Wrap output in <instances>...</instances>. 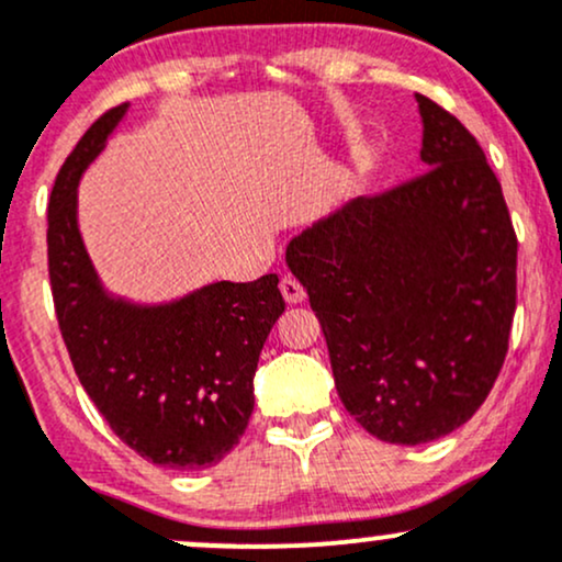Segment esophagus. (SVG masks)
I'll list each match as a JSON object with an SVG mask.
<instances>
[{
	"label": "esophagus",
	"instance_id": "34e87169",
	"mask_svg": "<svg viewBox=\"0 0 562 562\" xmlns=\"http://www.w3.org/2000/svg\"><path fill=\"white\" fill-rule=\"evenodd\" d=\"M280 290H282V299H285L288 303H301L303 299H306V290H303L301 282L290 274L280 280Z\"/></svg>",
	"mask_w": 562,
	"mask_h": 562
}]
</instances>
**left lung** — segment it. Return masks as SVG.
I'll list each match as a JSON object with an SVG mask.
<instances>
[{
  "label": "left lung",
  "mask_w": 562,
  "mask_h": 562,
  "mask_svg": "<svg viewBox=\"0 0 562 562\" xmlns=\"http://www.w3.org/2000/svg\"><path fill=\"white\" fill-rule=\"evenodd\" d=\"M425 171L346 203L288 245L340 402L385 443L436 441L505 364L518 237L499 179L454 115L415 94Z\"/></svg>",
  "instance_id": "1"
}]
</instances>
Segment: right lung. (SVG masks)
Returning <instances> with one entry per match:
<instances>
[{"label":"right lung","instance_id":"add662e5","mask_svg":"<svg viewBox=\"0 0 562 562\" xmlns=\"http://www.w3.org/2000/svg\"><path fill=\"white\" fill-rule=\"evenodd\" d=\"M126 111L111 108L87 128L49 195L57 325L83 391L128 449L160 468H211L248 428L259 353L285 301L277 274L211 282L156 306L102 288L79 232V179Z\"/></svg>","mask_w":562,"mask_h":562}]
</instances>
